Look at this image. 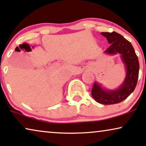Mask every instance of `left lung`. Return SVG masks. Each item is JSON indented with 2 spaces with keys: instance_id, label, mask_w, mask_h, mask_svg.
Wrapping results in <instances>:
<instances>
[{
  "instance_id": "8db88e82",
  "label": "left lung",
  "mask_w": 146,
  "mask_h": 146,
  "mask_svg": "<svg viewBox=\"0 0 146 146\" xmlns=\"http://www.w3.org/2000/svg\"><path fill=\"white\" fill-rule=\"evenodd\" d=\"M107 38L110 46L105 50L108 54L119 53L126 69L125 80L121 86L115 90H108L98 83L93 84L91 95L97 102L104 105L119 104L125 100L136 87L139 75V64L137 56L131 42L116 32L102 33Z\"/></svg>"
}]
</instances>
